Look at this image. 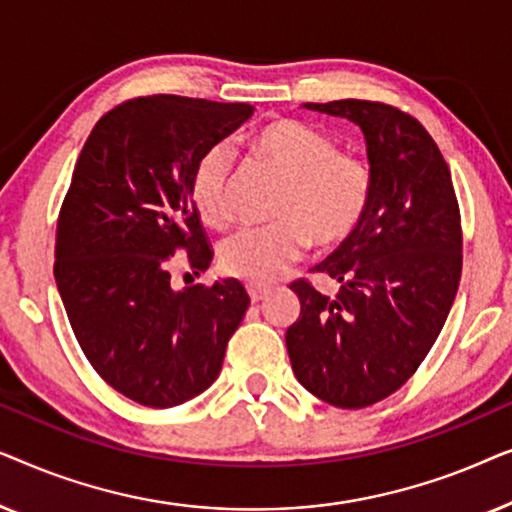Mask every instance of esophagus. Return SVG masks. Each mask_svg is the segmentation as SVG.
<instances>
[{"label": "esophagus", "mask_w": 512, "mask_h": 512, "mask_svg": "<svg viewBox=\"0 0 512 512\" xmlns=\"http://www.w3.org/2000/svg\"><path fill=\"white\" fill-rule=\"evenodd\" d=\"M247 291H249L251 303H261V300L270 293V289L265 284H249Z\"/></svg>", "instance_id": "1"}]
</instances>
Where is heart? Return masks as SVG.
<instances>
[{
    "label": "heart",
    "instance_id": "heart-1",
    "mask_svg": "<svg viewBox=\"0 0 512 512\" xmlns=\"http://www.w3.org/2000/svg\"><path fill=\"white\" fill-rule=\"evenodd\" d=\"M258 160L286 184L275 205L277 223L242 228L221 242L219 265L249 282H270L305 254L307 244L333 249L352 240L373 202L375 177L368 160L338 151L326 132L296 118H277L249 135ZM233 149L212 144L195 160L191 200L209 228L233 219Z\"/></svg>",
    "mask_w": 512,
    "mask_h": 512
}]
</instances>
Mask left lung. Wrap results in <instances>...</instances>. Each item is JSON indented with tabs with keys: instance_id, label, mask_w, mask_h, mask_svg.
<instances>
[{
	"instance_id": "left-lung-1",
	"label": "left lung",
	"mask_w": 512,
	"mask_h": 512,
	"mask_svg": "<svg viewBox=\"0 0 512 512\" xmlns=\"http://www.w3.org/2000/svg\"><path fill=\"white\" fill-rule=\"evenodd\" d=\"M366 135L375 191L366 221L312 272L326 296L296 279L300 317L286 331L298 382L335 408L359 410L403 387L443 331L461 279V214L438 144L415 116L370 100L307 102Z\"/></svg>"
}]
</instances>
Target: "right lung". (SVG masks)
Returning <instances> with one entry per match:
<instances>
[{
	"mask_svg": "<svg viewBox=\"0 0 512 512\" xmlns=\"http://www.w3.org/2000/svg\"><path fill=\"white\" fill-rule=\"evenodd\" d=\"M251 114L242 102L135 97L95 123L74 165L55 230V282L95 373L146 408L202 394L249 307L237 279L174 291L172 263L179 251L193 275L212 263L191 174L200 153Z\"/></svg>",
	"mask_w": 512,
	"mask_h": 512,
	"instance_id": "add662e5",
	"label": "right lung"
}]
</instances>
